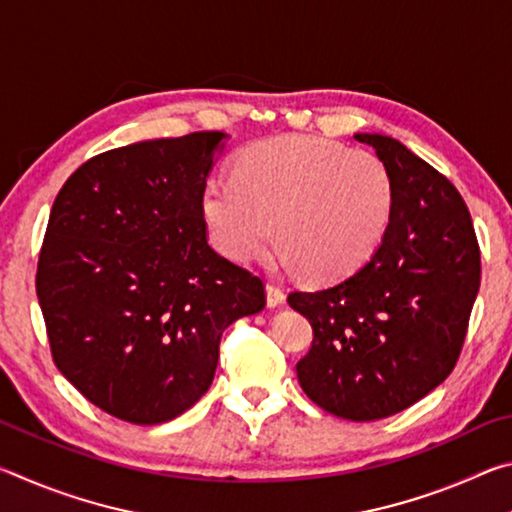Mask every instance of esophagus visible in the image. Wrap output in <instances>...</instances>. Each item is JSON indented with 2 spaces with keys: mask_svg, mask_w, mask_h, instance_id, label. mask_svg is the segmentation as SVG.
<instances>
[{
  "mask_svg": "<svg viewBox=\"0 0 512 512\" xmlns=\"http://www.w3.org/2000/svg\"><path fill=\"white\" fill-rule=\"evenodd\" d=\"M284 300H287V296H284V291L280 287H275V284H266V305L275 309V307H282Z\"/></svg>",
  "mask_w": 512,
  "mask_h": 512,
  "instance_id": "obj_1",
  "label": "esophagus"
}]
</instances>
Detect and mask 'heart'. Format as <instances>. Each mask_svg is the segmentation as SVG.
<instances>
[{"instance_id":"1","label":"heart","mask_w":512,"mask_h":512,"mask_svg":"<svg viewBox=\"0 0 512 512\" xmlns=\"http://www.w3.org/2000/svg\"><path fill=\"white\" fill-rule=\"evenodd\" d=\"M393 205V176L375 153L284 135L241 153L232 178L207 180L201 216L214 248L232 262L257 259L277 235L287 246L284 266L341 280L377 253Z\"/></svg>"}]
</instances>
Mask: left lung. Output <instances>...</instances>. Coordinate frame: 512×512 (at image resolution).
<instances>
[{"instance_id": "left-lung-1", "label": "left lung", "mask_w": 512, "mask_h": 512, "mask_svg": "<svg viewBox=\"0 0 512 512\" xmlns=\"http://www.w3.org/2000/svg\"><path fill=\"white\" fill-rule=\"evenodd\" d=\"M354 140L391 171V225L357 273L323 291H293L289 305L314 327L296 366L302 391L327 413L370 422L409 409L454 370L481 255L467 205L443 173L388 135Z\"/></svg>"}]
</instances>
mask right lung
<instances>
[{
    "mask_svg": "<svg viewBox=\"0 0 512 512\" xmlns=\"http://www.w3.org/2000/svg\"><path fill=\"white\" fill-rule=\"evenodd\" d=\"M225 133L121 146L51 207L36 291L58 370L101 411L160 424L201 400L223 329L264 284L207 244L201 196Z\"/></svg>",
    "mask_w": 512,
    "mask_h": 512,
    "instance_id": "obj_1",
    "label": "right lung"
}]
</instances>
